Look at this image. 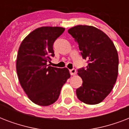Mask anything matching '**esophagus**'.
Segmentation results:
<instances>
[{"label": "esophagus", "mask_w": 129, "mask_h": 129, "mask_svg": "<svg viewBox=\"0 0 129 129\" xmlns=\"http://www.w3.org/2000/svg\"><path fill=\"white\" fill-rule=\"evenodd\" d=\"M70 74L72 76H75L76 74V70L75 69H72V70H70Z\"/></svg>", "instance_id": "obj_1"}]
</instances>
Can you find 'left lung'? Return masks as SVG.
<instances>
[{"label": "left lung", "instance_id": "obj_1", "mask_svg": "<svg viewBox=\"0 0 129 129\" xmlns=\"http://www.w3.org/2000/svg\"><path fill=\"white\" fill-rule=\"evenodd\" d=\"M75 39L81 54L88 60L86 68L78 70L82 86L76 90L79 100L96 104L104 100L116 83L118 72V52L112 40L98 28L77 25L68 30Z\"/></svg>", "mask_w": 129, "mask_h": 129}]
</instances>
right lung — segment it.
<instances>
[{
    "label": "right lung",
    "instance_id": "1",
    "mask_svg": "<svg viewBox=\"0 0 129 129\" xmlns=\"http://www.w3.org/2000/svg\"><path fill=\"white\" fill-rule=\"evenodd\" d=\"M64 28L41 27L21 42L16 69L19 82L28 98L39 106H49L58 99L63 85L70 78L68 69L50 66L54 56L53 45Z\"/></svg>",
    "mask_w": 129,
    "mask_h": 129
}]
</instances>
